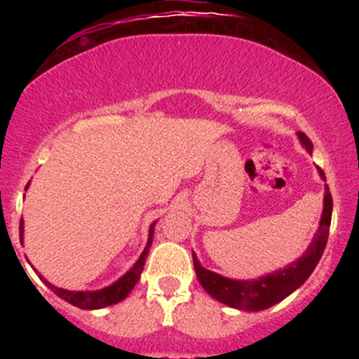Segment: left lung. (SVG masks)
Wrapping results in <instances>:
<instances>
[{
	"label": "left lung",
	"instance_id": "obj_1",
	"mask_svg": "<svg viewBox=\"0 0 359 359\" xmlns=\"http://www.w3.org/2000/svg\"><path fill=\"white\" fill-rule=\"evenodd\" d=\"M297 137L306 148L309 154H312V142L309 140L302 131H299ZM320 179L325 182L324 172L317 167ZM331 216H332V197L329 192L327 184L324 185V208L323 216L319 221V229L314 234V240L311 241L309 248L304 251V255L295 262L288 263L287 266L280 269L271 273L262 275L259 278L253 280H236L222 277V275L204 269L201 262L197 259V255L192 251L194 259V269H196V275L199 278V283L208 292L211 297L219 300L224 306H229L233 309H240V311L246 312H258L265 311L280 300H283L292 292H295L304 282L311 277V273L319 263L320 257H323L325 243H327L329 236V226H331Z\"/></svg>",
	"mask_w": 359,
	"mask_h": 359
}]
</instances>
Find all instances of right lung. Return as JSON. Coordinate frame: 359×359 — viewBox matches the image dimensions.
Instances as JSON below:
<instances>
[{
  "mask_svg": "<svg viewBox=\"0 0 359 359\" xmlns=\"http://www.w3.org/2000/svg\"><path fill=\"white\" fill-rule=\"evenodd\" d=\"M28 185H30V182L27 184L25 191L28 189ZM155 224H156V221L154 222V224H150V229H148L147 246H145V250L142 251V255H140V258L135 262V265L131 266V269L128 270L123 277H119L116 282H113L111 285L104 287V288H100V290H67V288L55 287L53 283L48 282V280L45 278L40 271H36L35 269L34 270L36 271V275H39L40 280H42L45 285L50 288L57 297L65 300V302L72 304V306H76L79 309H86V311H94V309H102V307L113 306V304H118V302H121L123 299H126L128 294H130V292L133 290V287L137 285V282L140 280V275H142V271H143V266H145L151 241H154ZM20 240L23 241V219L20 221Z\"/></svg>",
  "mask_w": 359,
  "mask_h": 359,
  "instance_id": "1",
  "label": "right lung"
}]
</instances>
